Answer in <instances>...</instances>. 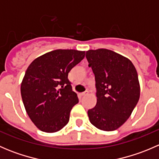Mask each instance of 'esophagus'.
<instances>
[{
	"label": "esophagus",
	"instance_id": "esophagus-1",
	"mask_svg": "<svg viewBox=\"0 0 159 159\" xmlns=\"http://www.w3.org/2000/svg\"><path fill=\"white\" fill-rule=\"evenodd\" d=\"M87 94H89V91H85V92L81 93V96H85V95H87Z\"/></svg>",
	"mask_w": 159,
	"mask_h": 159
}]
</instances>
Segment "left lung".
Here are the masks:
<instances>
[{
	"instance_id": "obj_1",
	"label": "left lung",
	"mask_w": 159,
	"mask_h": 159,
	"mask_svg": "<svg viewBox=\"0 0 159 159\" xmlns=\"http://www.w3.org/2000/svg\"><path fill=\"white\" fill-rule=\"evenodd\" d=\"M86 57L97 89V103L88 111L90 122L102 131H115L131 116L140 98L137 70L129 58L108 49L89 50Z\"/></svg>"
}]
</instances>
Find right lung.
<instances>
[{
  "instance_id": "1",
  "label": "right lung",
  "mask_w": 159,
  "mask_h": 159,
  "mask_svg": "<svg viewBox=\"0 0 159 159\" xmlns=\"http://www.w3.org/2000/svg\"><path fill=\"white\" fill-rule=\"evenodd\" d=\"M84 55V51L54 50L35 58L28 66L20 94L27 114L41 131L57 132L69 121L70 110L78 98L68 75Z\"/></svg>"
}]
</instances>
